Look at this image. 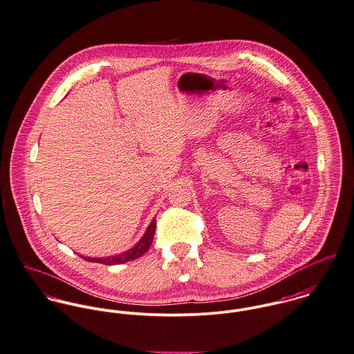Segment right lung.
<instances>
[{"label":"right lung","mask_w":354,"mask_h":354,"mask_svg":"<svg viewBox=\"0 0 354 354\" xmlns=\"http://www.w3.org/2000/svg\"><path fill=\"white\" fill-rule=\"evenodd\" d=\"M156 231V217H153V220L151 221L149 227L147 228L145 234L142 237L134 244V247H131L130 250L120 252L117 255H111V257H102V258H89V257H82L85 261L88 262H96V263H103V265H120V263H126L129 261H134L140 257H142L151 247L152 241H153V236Z\"/></svg>","instance_id":"right-lung-1"}]
</instances>
